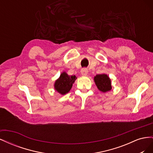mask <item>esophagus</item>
Here are the masks:
<instances>
[{
    "instance_id": "obj_1",
    "label": "esophagus",
    "mask_w": 153,
    "mask_h": 153,
    "mask_svg": "<svg viewBox=\"0 0 153 153\" xmlns=\"http://www.w3.org/2000/svg\"><path fill=\"white\" fill-rule=\"evenodd\" d=\"M87 73H88L87 69H86V68H83V69H82V70H81V74H82V75L85 76L87 75Z\"/></svg>"
}]
</instances>
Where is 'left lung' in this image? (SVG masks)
I'll use <instances>...</instances> for the list:
<instances>
[{
    "label": "left lung",
    "instance_id": "8db88e82",
    "mask_svg": "<svg viewBox=\"0 0 153 153\" xmlns=\"http://www.w3.org/2000/svg\"><path fill=\"white\" fill-rule=\"evenodd\" d=\"M94 80L97 88L101 92H106L112 89L111 80L106 74L96 75L94 77Z\"/></svg>",
    "mask_w": 153,
    "mask_h": 153
}]
</instances>
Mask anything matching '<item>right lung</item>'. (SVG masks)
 Wrapping results in <instances>:
<instances>
[{"label": "right lung", "mask_w": 153, "mask_h": 153, "mask_svg": "<svg viewBox=\"0 0 153 153\" xmlns=\"http://www.w3.org/2000/svg\"><path fill=\"white\" fill-rule=\"evenodd\" d=\"M77 77L75 75H68L67 73L62 72L59 78L54 83V89L59 94L64 95L71 90Z\"/></svg>", "instance_id": "obj_1"}]
</instances>
